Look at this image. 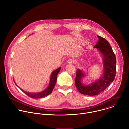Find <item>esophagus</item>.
Here are the masks:
<instances>
[{"instance_id": "obj_1", "label": "esophagus", "mask_w": 129, "mask_h": 129, "mask_svg": "<svg viewBox=\"0 0 129 129\" xmlns=\"http://www.w3.org/2000/svg\"><path fill=\"white\" fill-rule=\"evenodd\" d=\"M73 62V60H72V59H69L68 60V61H67L68 64H71V63H72Z\"/></svg>"}]
</instances>
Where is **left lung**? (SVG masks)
Segmentation results:
<instances>
[{"label": "left lung", "mask_w": 129, "mask_h": 129, "mask_svg": "<svg viewBox=\"0 0 129 129\" xmlns=\"http://www.w3.org/2000/svg\"><path fill=\"white\" fill-rule=\"evenodd\" d=\"M99 41L93 47L102 54L103 73L97 81L88 85L84 84L82 79L85 73L79 69L77 70L75 84L78 91L85 95L94 96L105 90L114 80L116 74V57L110 44L105 38L97 35Z\"/></svg>", "instance_id": "left-lung-1"}]
</instances>
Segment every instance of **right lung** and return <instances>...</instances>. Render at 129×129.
<instances>
[{
	"label": "right lung",
	"mask_w": 129,
	"mask_h": 129,
	"mask_svg": "<svg viewBox=\"0 0 129 129\" xmlns=\"http://www.w3.org/2000/svg\"><path fill=\"white\" fill-rule=\"evenodd\" d=\"M61 67H60L58 68V69H57L56 70H55L52 71V72L51 74L50 77L49 83V85H48L47 88L46 89H45V90H43L42 91L40 92H37V93L27 92L24 91L20 88H19L24 93H25L26 95H27L29 97L33 98V99H40V98H44L46 96H47L49 94H50V93H51L54 87V86H55V85H56V83L57 82V76L61 70ZM14 83H15V82H14ZM15 84L17 85V84L16 83H15Z\"/></svg>",
	"instance_id": "right-lung-1"
}]
</instances>
